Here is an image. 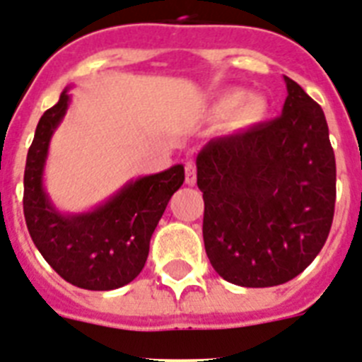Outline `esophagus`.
<instances>
[{"mask_svg":"<svg viewBox=\"0 0 362 362\" xmlns=\"http://www.w3.org/2000/svg\"><path fill=\"white\" fill-rule=\"evenodd\" d=\"M186 182L189 186H195L197 182V167L193 163H187L186 165Z\"/></svg>","mask_w":362,"mask_h":362,"instance_id":"34e87169","label":"esophagus"}]
</instances>
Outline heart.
<instances>
[{
  "instance_id": "obj_1",
  "label": "heart",
  "mask_w": 362,
  "mask_h": 362,
  "mask_svg": "<svg viewBox=\"0 0 362 362\" xmlns=\"http://www.w3.org/2000/svg\"><path fill=\"white\" fill-rule=\"evenodd\" d=\"M221 110L228 114L239 110L243 123H256L265 114V103L259 97L248 99V93L243 90H233L221 99Z\"/></svg>"
}]
</instances>
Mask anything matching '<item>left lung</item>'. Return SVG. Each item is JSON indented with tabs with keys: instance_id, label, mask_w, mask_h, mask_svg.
Returning <instances> with one entry per match:
<instances>
[{
	"instance_id": "8db88e82",
	"label": "left lung",
	"mask_w": 362,
	"mask_h": 362,
	"mask_svg": "<svg viewBox=\"0 0 362 362\" xmlns=\"http://www.w3.org/2000/svg\"><path fill=\"white\" fill-rule=\"evenodd\" d=\"M281 115L209 139L197 156L206 254L241 287H274L318 256L335 211L326 115L293 78Z\"/></svg>"
}]
</instances>
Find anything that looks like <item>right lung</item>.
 I'll list each match as a JSON object with an SVG mask.
<instances>
[{"label":"right lung","instance_id":"obj_1","mask_svg":"<svg viewBox=\"0 0 362 362\" xmlns=\"http://www.w3.org/2000/svg\"><path fill=\"white\" fill-rule=\"evenodd\" d=\"M68 88L38 121L23 175V215L44 259L71 285L112 291L130 284L145 267L154 228L184 184V165L127 182L90 211L62 214L44 187L49 141L68 112Z\"/></svg>","mask_w":362,"mask_h":362}]
</instances>
